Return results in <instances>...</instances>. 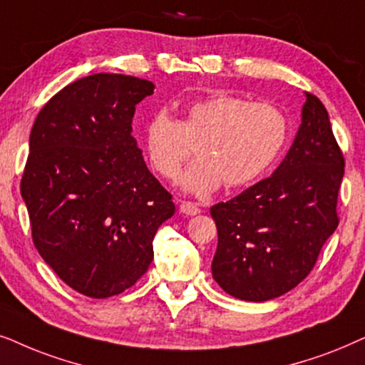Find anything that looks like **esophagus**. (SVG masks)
Listing matches in <instances>:
<instances>
[{
  "instance_id": "34e87169",
  "label": "esophagus",
  "mask_w": 365,
  "mask_h": 365,
  "mask_svg": "<svg viewBox=\"0 0 365 365\" xmlns=\"http://www.w3.org/2000/svg\"><path fill=\"white\" fill-rule=\"evenodd\" d=\"M180 212L185 213V215L193 217V215H198V213H200V207L193 202H182L180 203Z\"/></svg>"
}]
</instances>
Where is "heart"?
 <instances>
[{
    "mask_svg": "<svg viewBox=\"0 0 365 365\" xmlns=\"http://www.w3.org/2000/svg\"><path fill=\"white\" fill-rule=\"evenodd\" d=\"M289 120L270 103L212 95L183 106L182 118L157 111L143 128V145L155 172L177 180L193 150L198 155L182 178L183 190L208 195L220 183L242 187L260 178L285 147Z\"/></svg>",
    "mask_w": 365,
    "mask_h": 365,
    "instance_id": "1",
    "label": "heart"
}]
</instances>
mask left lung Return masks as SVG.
Here are the masks:
<instances>
[{
    "mask_svg": "<svg viewBox=\"0 0 365 365\" xmlns=\"http://www.w3.org/2000/svg\"><path fill=\"white\" fill-rule=\"evenodd\" d=\"M344 157L329 113L305 93L292 147L269 178L210 208L218 232L212 275L232 297L265 302L302 282L339 225Z\"/></svg>",
    "mask_w": 365,
    "mask_h": 365,
    "instance_id": "1",
    "label": "left lung"
}]
</instances>
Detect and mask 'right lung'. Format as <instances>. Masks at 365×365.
Instances as JSON below:
<instances>
[{
    "mask_svg": "<svg viewBox=\"0 0 365 365\" xmlns=\"http://www.w3.org/2000/svg\"><path fill=\"white\" fill-rule=\"evenodd\" d=\"M155 85L96 73L73 81L38 113L21 197L35 247L55 274L91 299L130 289L153 260L172 195L132 135L135 106Z\"/></svg>",
    "mask_w": 365,
    "mask_h": 365,
    "instance_id": "1",
    "label": "right lung"
}]
</instances>
